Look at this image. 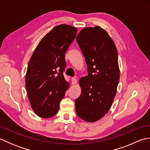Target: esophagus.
I'll list each match as a JSON object with an SVG mask.
<instances>
[{"label": "esophagus", "instance_id": "34e87169", "mask_svg": "<svg viewBox=\"0 0 150 150\" xmlns=\"http://www.w3.org/2000/svg\"><path fill=\"white\" fill-rule=\"evenodd\" d=\"M77 79H75V78H72V79H71V84H77Z\"/></svg>", "mask_w": 150, "mask_h": 150}]
</instances>
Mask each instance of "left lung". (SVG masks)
Masks as SVG:
<instances>
[{"instance_id":"obj_1","label":"left lung","mask_w":150,"mask_h":150,"mask_svg":"<svg viewBox=\"0 0 150 150\" xmlns=\"http://www.w3.org/2000/svg\"><path fill=\"white\" fill-rule=\"evenodd\" d=\"M76 39L88 75L79 80L81 93L75 110L81 119L94 122L107 113L116 95L120 79L117 50L107 31L98 26L83 28Z\"/></svg>"}]
</instances>
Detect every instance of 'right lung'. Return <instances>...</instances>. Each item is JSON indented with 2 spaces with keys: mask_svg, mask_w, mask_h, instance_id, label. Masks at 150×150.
<instances>
[{
  "mask_svg": "<svg viewBox=\"0 0 150 150\" xmlns=\"http://www.w3.org/2000/svg\"><path fill=\"white\" fill-rule=\"evenodd\" d=\"M77 33L68 24L55 26L44 36L28 64L26 88L30 105L41 118L52 117L58 112L69 83L64 77L65 53Z\"/></svg>",
  "mask_w": 150,
  "mask_h": 150,
  "instance_id": "add662e5",
  "label": "right lung"
}]
</instances>
